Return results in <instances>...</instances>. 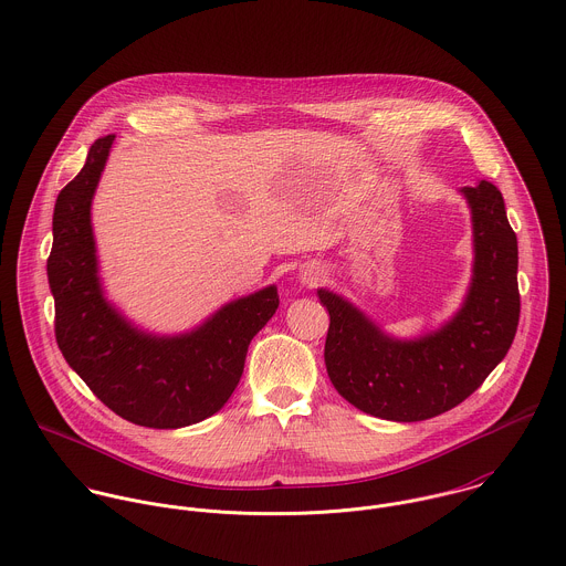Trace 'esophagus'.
Masks as SVG:
<instances>
[{
  "label": "esophagus",
  "instance_id": "1",
  "mask_svg": "<svg viewBox=\"0 0 566 566\" xmlns=\"http://www.w3.org/2000/svg\"><path fill=\"white\" fill-rule=\"evenodd\" d=\"M323 279L324 272L321 268H316V265H307V268L301 272V281H303L305 285H310V287L318 285Z\"/></svg>",
  "mask_w": 566,
  "mask_h": 566
}]
</instances>
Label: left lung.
<instances>
[{
    "mask_svg": "<svg viewBox=\"0 0 566 566\" xmlns=\"http://www.w3.org/2000/svg\"><path fill=\"white\" fill-rule=\"evenodd\" d=\"M473 213L475 265L462 310L418 339H395L342 296L318 290L331 324L324 364L335 390L357 409L397 422L433 418L469 399L516 335L518 245L501 191L464 187Z\"/></svg>",
    "mask_w": 566,
    "mask_h": 566,
    "instance_id": "obj_1",
    "label": "left lung"
}]
</instances>
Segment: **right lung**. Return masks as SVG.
I'll return each instance as SVG.
<instances>
[{"instance_id":"right-lung-1","label":"right lung","mask_w":566,"mask_h":566,"mask_svg":"<svg viewBox=\"0 0 566 566\" xmlns=\"http://www.w3.org/2000/svg\"><path fill=\"white\" fill-rule=\"evenodd\" d=\"M115 135L99 137L54 207L48 279L54 333L67 364L117 416L178 429L220 411L240 384L250 339L279 307L276 287L224 305L191 333L157 337L124 321L102 296L91 200Z\"/></svg>"}]
</instances>
